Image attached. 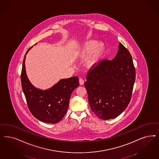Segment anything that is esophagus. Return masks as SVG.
I'll list each match as a JSON object with an SVG mask.
<instances>
[{"label":"esophagus","mask_w":159,"mask_h":159,"mask_svg":"<svg viewBox=\"0 0 159 159\" xmlns=\"http://www.w3.org/2000/svg\"><path fill=\"white\" fill-rule=\"evenodd\" d=\"M79 83L80 85H83L84 84V80L82 78L79 79Z\"/></svg>","instance_id":"esophagus-1"}]
</instances>
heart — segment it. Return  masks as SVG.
Instances as JSON below:
<instances>
[{
	"instance_id": "1",
	"label": "heart",
	"mask_w": 159,
	"mask_h": 159,
	"mask_svg": "<svg viewBox=\"0 0 159 159\" xmlns=\"http://www.w3.org/2000/svg\"><path fill=\"white\" fill-rule=\"evenodd\" d=\"M106 49V46L104 42H98L96 40H90L80 48L79 55L82 57H86L91 55L94 51L88 61V66L92 67L98 65L99 60L104 55Z\"/></svg>"
}]
</instances>
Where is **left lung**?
Segmentation results:
<instances>
[{"label":"left lung","mask_w":159,"mask_h":159,"mask_svg":"<svg viewBox=\"0 0 159 159\" xmlns=\"http://www.w3.org/2000/svg\"><path fill=\"white\" fill-rule=\"evenodd\" d=\"M84 86L89 103L102 120L120 115L131 100L136 71L129 51L120 43L112 60H104L88 73Z\"/></svg>","instance_id":"obj_1"}]
</instances>
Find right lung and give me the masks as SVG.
I'll return each instance as SVG.
<instances>
[{
	"label": "right lung",
	"mask_w": 159,
	"mask_h": 159,
	"mask_svg": "<svg viewBox=\"0 0 159 159\" xmlns=\"http://www.w3.org/2000/svg\"><path fill=\"white\" fill-rule=\"evenodd\" d=\"M32 47L28 49L23 61L22 90L29 109L34 117L44 123H57L67 113L71 93L79 86V78L73 76L61 79L52 88L44 90L35 88L28 79L25 63L26 55Z\"/></svg>",
	"instance_id": "obj_1"
}]
</instances>
